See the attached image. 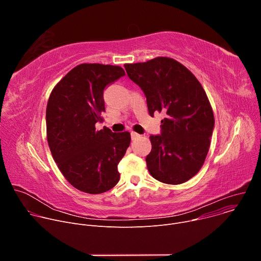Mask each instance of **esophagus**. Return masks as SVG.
<instances>
[{"mask_svg": "<svg viewBox=\"0 0 261 261\" xmlns=\"http://www.w3.org/2000/svg\"><path fill=\"white\" fill-rule=\"evenodd\" d=\"M140 137V135L138 134V133H136V132H131V138H132V140H136L137 138H139Z\"/></svg>", "mask_w": 261, "mask_h": 261, "instance_id": "34e87169", "label": "esophagus"}]
</instances>
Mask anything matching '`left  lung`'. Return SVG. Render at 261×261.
I'll list each match as a JSON object with an SVG mask.
<instances>
[{
  "label": "left lung",
  "instance_id": "obj_1",
  "mask_svg": "<svg viewBox=\"0 0 261 261\" xmlns=\"http://www.w3.org/2000/svg\"><path fill=\"white\" fill-rule=\"evenodd\" d=\"M129 79L144 93L150 116L163 111L161 133L151 135L145 158L151 175L177 185L193 177L204 163L215 120L207 96L193 74L170 58L125 64Z\"/></svg>",
  "mask_w": 261,
  "mask_h": 261
}]
</instances>
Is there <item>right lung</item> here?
Returning <instances> with one entry per match:
<instances>
[{"mask_svg": "<svg viewBox=\"0 0 261 261\" xmlns=\"http://www.w3.org/2000/svg\"><path fill=\"white\" fill-rule=\"evenodd\" d=\"M125 75L122 67L81 64L54 88L46 107L47 141L65 178L83 192L104 193L120 180L118 164L131 137L96 123L105 111L103 93Z\"/></svg>", "mask_w": 261, "mask_h": 261, "instance_id": "1", "label": "right lung"}]
</instances>
